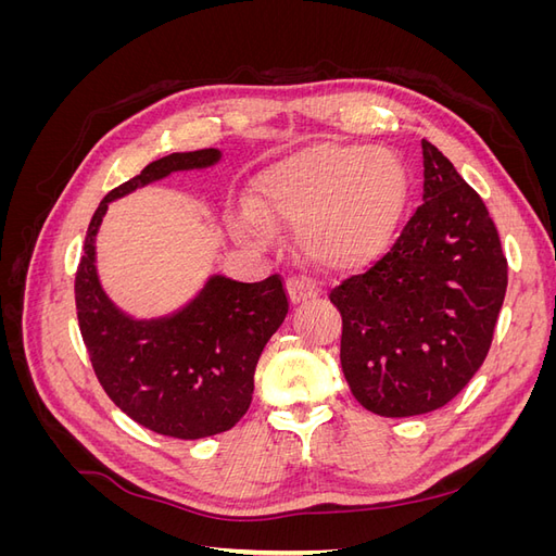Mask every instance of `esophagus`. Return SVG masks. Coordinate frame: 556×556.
<instances>
[{
  "mask_svg": "<svg viewBox=\"0 0 556 556\" xmlns=\"http://www.w3.org/2000/svg\"><path fill=\"white\" fill-rule=\"evenodd\" d=\"M285 288H288L292 306L304 304V301H308V299H313L317 294L313 285L308 280H304V278H290L288 282H285Z\"/></svg>",
  "mask_w": 556,
  "mask_h": 556,
  "instance_id": "obj_1",
  "label": "esophagus"
}]
</instances>
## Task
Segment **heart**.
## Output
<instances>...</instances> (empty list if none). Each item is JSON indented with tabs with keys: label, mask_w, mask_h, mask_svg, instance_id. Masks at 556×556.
I'll use <instances>...</instances> for the list:
<instances>
[{
	"label": "heart",
	"mask_w": 556,
	"mask_h": 556,
	"mask_svg": "<svg viewBox=\"0 0 556 556\" xmlns=\"http://www.w3.org/2000/svg\"><path fill=\"white\" fill-rule=\"evenodd\" d=\"M410 182L390 150L323 141L257 176L245 229L271 237L299 227V248L329 271H362L387 255L408 206Z\"/></svg>",
	"instance_id": "obj_1"
}]
</instances>
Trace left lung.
<instances>
[{
  "instance_id": "1",
  "label": "left lung",
  "mask_w": 556,
  "mask_h": 556,
  "mask_svg": "<svg viewBox=\"0 0 556 556\" xmlns=\"http://www.w3.org/2000/svg\"><path fill=\"white\" fill-rule=\"evenodd\" d=\"M422 206L392 250L343 280L341 366L366 410L410 417L443 408L482 366L508 288V262L478 192L422 141Z\"/></svg>"
}]
</instances>
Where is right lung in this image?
Wrapping results in <instances>:
<instances>
[{"label":"right lung","mask_w":556,"mask_h":556,"mask_svg":"<svg viewBox=\"0 0 556 556\" xmlns=\"http://www.w3.org/2000/svg\"><path fill=\"white\" fill-rule=\"evenodd\" d=\"M220 157L217 148L172 153L109 192L92 215L76 271L78 325L104 392L134 422L182 441L223 433L250 408L262 350L290 308L282 282L215 274L182 308L137 319L99 282L94 241L111 201L176 172L208 169Z\"/></svg>","instance_id":"1"}]
</instances>
